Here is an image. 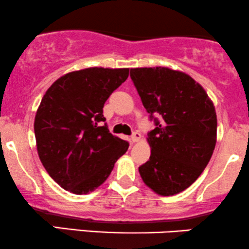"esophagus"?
<instances>
[{
	"label": "esophagus",
	"instance_id": "1",
	"mask_svg": "<svg viewBox=\"0 0 249 249\" xmlns=\"http://www.w3.org/2000/svg\"><path fill=\"white\" fill-rule=\"evenodd\" d=\"M140 138H142V134H140L139 132H134L132 136H131V142H138L140 140Z\"/></svg>",
	"mask_w": 249,
	"mask_h": 249
}]
</instances>
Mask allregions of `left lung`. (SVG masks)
<instances>
[{
  "instance_id": "1",
  "label": "left lung",
  "mask_w": 249,
  "mask_h": 249,
  "mask_svg": "<svg viewBox=\"0 0 249 249\" xmlns=\"http://www.w3.org/2000/svg\"><path fill=\"white\" fill-rule=\"evenodd\" d=\"M130 76L155 122L147 138L151 157L139 167L140 176L154 193L173 196L189 188L210 161L217 142L214 106L183 71L131 68Z\"/></svg>"
}]
</instances>
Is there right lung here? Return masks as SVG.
Listing matches in <instances>:
<instances>
[{"instance_id": "add662e5", "label": "right lung", "mask_w": 249, "mask_h": 249, "mask_svg": "<svg viewBox=\"0 0 249 249\" xmlns=\"http://www.w3.org/2000/svg\"><path fill=\"white\" fill-rule=\"evenodd\" d=\"M127 76L128 68L90 67L65 74L45 92L35 117L37 152L65 190L94 191L127 151V142L101 126L104 103Z\"/></svg>"}]
</instances>
